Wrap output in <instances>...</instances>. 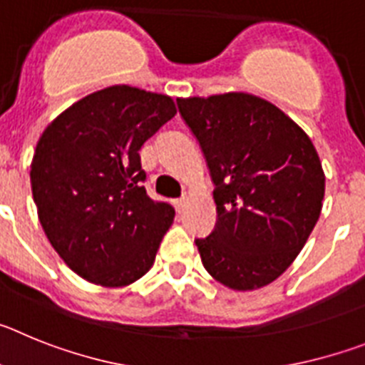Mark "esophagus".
<instances>
[{
	"instance_id": "1",
	"label": "esophagus",
	"mask_w": 365,
	"mask_h": 365,
	"mask_svg": "<svg viewBox=\"0 0 365 365\" xmlns=\"http://www.w3.org/2000/svg\"><path fill=\"white\" fill-rule=\"evenodd\" d=\"M188 201H190V193H185V195L177 201V208H179V210H185V206L188 205Z\"/></svg>"
}]
</instances>
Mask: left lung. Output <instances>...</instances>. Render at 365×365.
<instances>
[{"label":"left lung","mask_w":365,"mask_h":365,"mask_svg":"<svg viewBox=\"0 0 365 365\" xmlns=\"http://www.w3.org/2000/svg\"><path fill=\"white\" fill-rule=\"evenodd\" d=\"M214 180L215 228L195 240L212 278L234 291L278 279L320 217L325 175L305 131L248 93L177 98Z\"/></svg>","instance_id":"1"}]
</instances>
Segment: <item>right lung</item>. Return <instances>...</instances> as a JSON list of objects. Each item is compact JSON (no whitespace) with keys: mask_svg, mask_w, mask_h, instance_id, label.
Returning a JSON list of instances; mask_svg holds the SVG:
<instances>
[{"mask_svg":"<svg viewBox=\"0 0 365 365\" xmlns=\"http://www.w3.org/2000/svg\"><path fill=\"white\" fill-rule=\"evenodd\" d=\"M175 113L172 96L111 86L74 102L41 133L32 197L47 240L80 278L115 289L153 265L175 210L146 193L138 150Z\"/></svg>","mask_w":365,"mask_h":365,"instance_id":"add662e5","label":"right lung"}]
</instances>
